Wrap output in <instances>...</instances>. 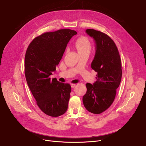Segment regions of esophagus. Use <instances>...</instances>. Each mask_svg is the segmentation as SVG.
Masks as SVG:
<instances>
[{
  "mask_svg": "<svg viewBox=\"0 0 146 146\" xmlns=\"http://www.w3.org/2000/svg\"><path fill=\"white\" fill-rule=\"evenodd\" d=\"M71 86H72V88H75V87L76 86V84H75V83H72V84H71Z\"/></svg>",
  "mask_w": 146,
  "mask_h": 146,
  "instance_id": "1",
  "label": "esophagus"
}]
</instances>
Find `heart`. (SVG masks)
I'll use <instances>...</instances> for the list:
<instances>
[{"mask_svg": "<svg viewBox=\"0 0 146 146\" xmlns=\"http://www.w3.org/2000/svg\"><path fill=\"white\" fill-rule=\"evenodd\" d=\"M75 47L77 48L80 54L83 53H90L92 48V45L89 38L82 36L78 38L74 43Z\"/></svg>", "mask_w": 146, "mask_h": 146, "instance_id": "obj_1", "label": "heart"}]
</instances>
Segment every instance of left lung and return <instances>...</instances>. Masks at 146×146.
<instances>
[{
  "label": "left lung",
  "mask_w": 146,
  "mask_h": 146,
  "mask_svg": "<svg viewBox=\"0 0 146 146\" xmlns=\"http://www.w3.org/2000/svg\"><path fill=\"white\" fill-rule=\"evenodd\" d=\"M86 33L96 43V52L91 67L97 72L96 81L86 83L83 103L90 112L99 114L113 103L122 77L121 61L116 44L105 33L88 29Z\"/></svg>",
  "instance_id": "obj_1"
}]
</instances>
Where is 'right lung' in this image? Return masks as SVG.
<instances>
[{
	"label": "right lung",
	"instance_id": "right-lung-1",
	"mask_svg": "<svg viewBox=\"0 0 146 146\" xmlns=\"http://www.w3.org/2000/svg\"><path fill=\"white\" fill-rule=\"evenodd\" d=\"M75 31L61 29L35 37L28 45L25 57V74L28 85L40 109L57 117L68 108L71 86L50 78L63 57Z\"/></svg>",
	"mask_w": 146,
	"mask_h": 146
}]
</instances>
